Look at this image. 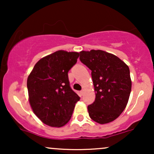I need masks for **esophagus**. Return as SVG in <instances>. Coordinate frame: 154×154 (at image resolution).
Here are the masks:
<instances>
[{
    "instance_id": "34e87169",
    "label": "esophagus",
    "mask_w": 154,
    "mask_h": 154,
    "mask_svg": "<svg viewBox=\"0 0 154 154\" xmlns=\"http://www.w3.org/2000/svg\"><path fill=\"white\" fill-rule=\"evenodd\" d=\"M84 93H85L84 90H82V91H80V94H81V95H82L83 94H84Z\"/></svg>"
}]
</instances>
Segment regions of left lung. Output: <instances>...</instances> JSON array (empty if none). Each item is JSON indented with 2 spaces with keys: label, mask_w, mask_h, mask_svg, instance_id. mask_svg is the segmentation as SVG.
<instances>
[{
  "label": "left lung",
  "mask_w": 154,
  "mask_h": 154,
  "mask_svg": "<svg viewBox=\"0 0 154 154\" xmlns=\"http://www.w3.org/2000/svg\"><path fill=\"white\" fill-rule=\"evenodd\" d=\"M79 59L91 70L95 99L88 114L98 124H107L126 108L132 88L130 69L114 54L101 50L82 51Z\"/></svg>",
  "instance_id": "obj_1"
}]
</instances>
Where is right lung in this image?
<instances>
[{"mask_svg":"<svg viewBox=\"0 0 154 154\" xmlns=\"http://www.w3.org/2000/svg\"><path fill=\"white\" fill-rule=\"evenodd\" d=\"M79 56L77 52L57 51L39 60L28 76L29 104L45 125L61 128L71 119L79 97L70 88L68 72Z\"/></svg>","mask_w":154,"mask_h":154,"instance_id":"obj_1","label":"right lung"}]
</instances>
